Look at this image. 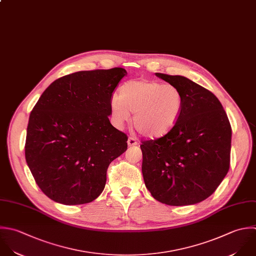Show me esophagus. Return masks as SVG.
I'll return each mask as SVG.
<instances>
[{
  "label": "esophagus",
  "mask_w": 256,
  "mask_h": 256,
  "mask_svg": "<svg viewBox=\"0 0 256 256\" xmlns=\"http://www.w3.org/2000/svg\"><path fill=\"white\" fill-rule=\"evenodd\" d=\"M128 144L130 146H136V144H138V140H136V138H134V136H130V138H128Z\"/></svg>",
  "instance_id": "esophagus-1"
}]
</instances>
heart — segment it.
Wrapping results in <instances>:
<instances>
[{"label":"heart","instance_id":"1","mask_svg":"<svg viewBox=\"0 0 256 256\" xmlns=\"http://www.w3.org/2000/svg\"><path fill=\"white\" fill-rule=\"evenodd\" d=\"M182 90L158 80H132L124 82L110 102L112 112L120 124L130 120L136 130L148 138L168 134L178 124L184 110Z\"/></svg>","mask_w":256,"mask_h":256}]
</instances>
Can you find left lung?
<instances>
[{"instance_id":"left-lung-1","label":"left lung","mask_w":256,"mask_h":256,"mask_svg":"<svg viewBox=\"0 0 256 256\" xmlns=\"http://www.w3.org/2000/svg\"><path fill=\"white\" fill-rule=\"evenodd\" d=\"M156 76L178 86L184 104L168 134L142 142L144 180L162 204H196L216 192L230 170L232 126L212 92L182 76Z\"/></svg>"}]
</instances>
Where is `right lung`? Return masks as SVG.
Instances as JSON below:
<instances>
[{
	"label": "right lung",
	"mask_w": 256,
	"mask_h": 256,
	"mask_svg": "<svg viewBox=\"0 0 256 256\" xmlns=\"http://www.w3.org/2000/svg\"><path fill=\"white\" fill-rule=\"evenodd\" d=\"M122 68L76 72L52 82L34 106L24 156L40 190L66 206L88 204L104 190L110 164L128 148L114 128L112 96Z\"/></svg>",
	"instance_id": "add662e5"
}]
</instances>
